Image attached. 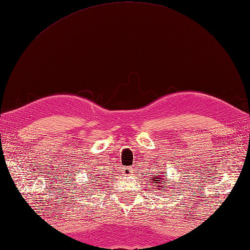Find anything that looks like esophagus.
Wrapping results in <instances>:
<instances>
[{
    "instance_id": "34e87169",
    "label": "esophagus",
    "mask_w": 250,
    "mask_h": 250,
    "mask_svg": "<svg viewBox=\"0 0 250 250\" xmlns=\"http://www.w3.org/2000/svg\"><path fill=\"white\" fill-rule=\"evenodd\" d=\"M124 172H125V173H126V174H131V173H133V168H131V167L125 168Z\"/></svg>"
}]
</instances>
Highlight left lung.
I'll list each match as a JSON object with an SVG mask.
<instances>
[{
    "mask_svg": "<svg viewBox=\"0 0 250 250\" xmlns=\"http://www.w3.org/2000/svg\"><path fill=\"white\" fill-rule=\"evenodd\" d=\"M163 180H164V178H163ZM152 182H154L155 183V185H154V186L156 187L157 186V185H158V183H161V182H159V177H155V180H153ZM165 187V186H164Z\"/></svg>",
    "mask_w": 250,
    "mask_h": 250,
    "instance_id": "1",
    "label": "left lung"
}]
</instances>
